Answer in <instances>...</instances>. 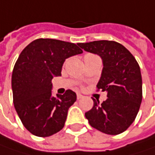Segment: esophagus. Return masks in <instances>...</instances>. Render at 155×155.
I'll use <instances>...</instances> for the list:
<instances>
[{"instance_id":"obj_1","label":"esophagus","mask_w":155,"mask_h":155,"mask_svg":"<svg viewBox=\"0 0 155 155\" xmlns=\"http://www.w3.org/2000/svg\"><path fill=\"white\" fill-rule=\"evenodd\" d=\"M82 97H83V96H82V95H81V94H77V99H78V100L81 99Z\"/></svg>"}]
</instances>
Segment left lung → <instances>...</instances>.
I'll use <instances>...</instances> for the list:
<instances>
[{"instance_id": "1", "label": "left lung", "mask_w": 155, "mask_h": 155, "mask_svg": "<svg viewBox=\"0 0 155 155\" xmlns=\"http://www.w3.org/2000/svg\"><path fill=\"white\" fill-rule=\"evenodd\" d=\"M84 51L99 55L104 68L97 90L107 92L102 104L92 98L93 108L85 113L89 124L100 132L117 135L135 120L142 101V77L140 66L121 44L99 40L79 43Z\"/></svg>"}]
</instances>
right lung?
<instances>
[{
    "instance_id": "add662e5",
    "label": "right lung",
    "mask_w": 155,
    "mask_h": 155,
    "mask_svg": "<svg viewBox=\"0 0 155 155\" xmlns=\"http://www.w3.org/2000/svg\"><path fill=\"white\" fill-rule=\"evenodd\" d=\"M82 53L74 43L51 38H38L20 53L12 73L13 102L24 127L35 136L49 137L65 125L70 106L76 94L51 96V80L61 75L64 61Z\"/></svg>"
}]
</instances>
